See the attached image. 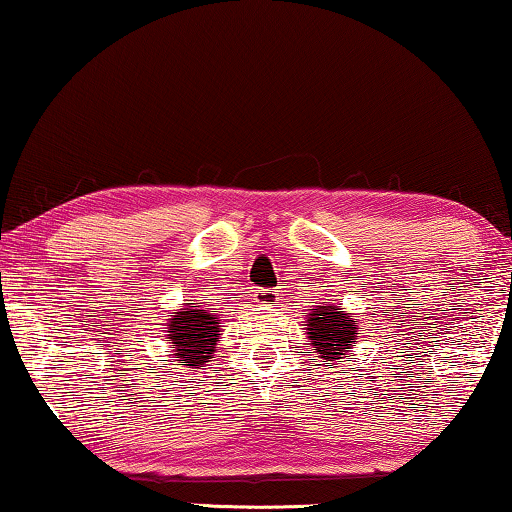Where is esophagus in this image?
<instances>
[{
    "mask_svg": "<svg viewBox=\"0 0 512 512\" xmlns=\"http://www.w3.org/2000/svg\"><path fill=\"white\" fill-rule=\"evenodd\" d=\"M255 303L273 307L275 303H278V291H275V289H257L255 291Z\"/></svg>",
    "mask_w": 512,
    "mask_h": 512,
    "instance_id": "34e87169",
    "label": "esophagus"
}]
</instances>
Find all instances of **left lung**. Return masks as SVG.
Listing matches in <instances>:
<instances>
[{
  "label": "left lung",
  "instance_id": "1",
  "mask_svg": "<svg viewBox=\"0 0 512 512\" xmlns=\"http://www.w3.org/2000/svg\"><path fill=\"white\" fill-rule=\"evenodd\" d=\"M305 330L312 339L314 351L332 369V362L348 358L346 348L360 335L355 321L335 305H316L312 314H307Z\"/></svg>",
  "mask_w": 512,
  "mask_h": 512
}]
</instances>
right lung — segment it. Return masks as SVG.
Segmentation results:
<instances>
[{
  "label": "right lung",
  "mask_w": 512,
  "mask_h": 512,
  "mask_svg": "<svg viewBox=\"0 0 512 512\" xmlns=\"http://www.w3.org/2000/svg\"><path fill=\"white\" fill-rule=\"evenodd\" d=\"M218 335H221L218 316L202 310L198 303H186L184 310L173 312L166 342L180 362H186V367L200 369V364L212 360L216 353Z\"/></svg>",
  "instance_id": "1"
}]
</instances>
